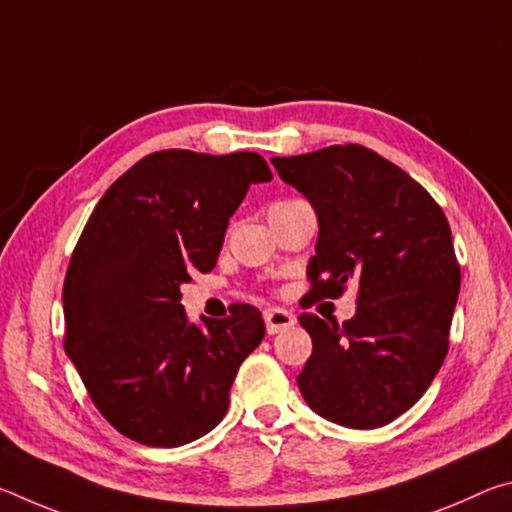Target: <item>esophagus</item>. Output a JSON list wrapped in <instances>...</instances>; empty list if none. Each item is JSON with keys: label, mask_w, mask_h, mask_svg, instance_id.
<instances>
[{"label": "esophagus", "mask_w": 512, "mask_h": 512, "mask_svg": "<svg viewBox=\"0 0 512 512\" xmlns=\"http://www.w3.org/2000/svg\"><path fill=\"white\" fill-rule=\"evenodd\" d=\"M264 323H266V332L268 334H277V332H284V329H289L296 325V316L291 314L287 309H266L264 311Z\"/></svg>", "instance_id": "esophagus-1"}]
</instances>
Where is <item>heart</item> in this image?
<instances>
[{
  "label": "heart",
  "mask_w": 512,
  "mask_h": 512,
  "mask_svg": "<svg viewBox=\"0 0 512 512\" xmlns=\"http://www.w3.org/2000/svg\"><path fill=\"white\" fill-rule=\"evenodd\" d=\"M284 203H291V201H282V203H275L273 207H277V205H284Z\"/></svg>",
  "instance_id": "b5f03b06"
}]
</instances>
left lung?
<instances>
[{
	"mask_svg": "<svg viewBox=\"0 0 512 512\" xmlns=\"http://www.w3.org/2000/svg\"><path fill=\"white\" fill-rule=\"evenodd\" d=\"M271 162L318 219L307 300L359 284L357 314L341 327L298 318L314 343L300 393L341 427H384L420 400L447 357L461 291L452 230L409 173L359 144Z\"/></svg>",
	"mask_w": 512,
	"mask_h": 512,
	"instance_id": "8db88e82",
	"label": "left lung"
}]
</instances>
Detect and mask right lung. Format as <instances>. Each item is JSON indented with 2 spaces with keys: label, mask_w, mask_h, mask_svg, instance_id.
<instances>
[{
  "label": "right lung",
  "mask_w": 512,
  "mask_h": 512,
  "mask_svg": "<svg viewBox=\"0 0 512 512\" xmlns=\"http://www.w3.org/2000/svg\"><path fill=\"white\" fill-rule=\"evenodd\" d=\"M273 178L257 153L146 155L94 207L63 287L65 352L112 427L178 447L223 420L230 386L264 339L259 309L192 323L180 287L212 271L250 185Z\"/></svg>",
  "instance_id": "1"
}]
</instances>
